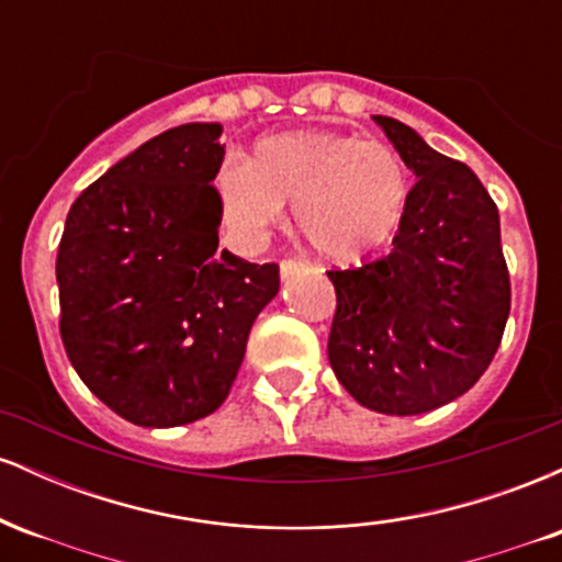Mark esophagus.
<instances>
[{"label":"esophagus","instance_id":"34e87169","mask_svg":"<svg viewBox=\"0 0 562 562\" xmlns=\"http://www.w3.org/2000/svg\"><path fill=\"white\" fill-rule=\"evenodd\" d=\"M303 269H306V263H303V261H295V259H285V261H280V272H282V280H290V277L301 274Z\"/></svg>","mask_w":562,"mask_h":562}]
</instances>
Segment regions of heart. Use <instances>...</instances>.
Wrapping results in <instances>:
<instances>
[{
	"mask_svg": "<svg viewBox=\"0 0 562 562\" xmlns=\"http://www.w3.org/2000/svg\"><path fill=\"white\" fill-rule=\"evenodd\" d=\"M218 214L232 240L254 248L285 216L325 261L353 263L393 240L409 209L404 158L378 139L288 132L256 142L250 160L227 156L216 171Z\"/></svg>",
	"mask_w": 562,
	"mask_h": 562,
	"instance_id": "heart-1",
	"label": "heart"
}]
</instances>
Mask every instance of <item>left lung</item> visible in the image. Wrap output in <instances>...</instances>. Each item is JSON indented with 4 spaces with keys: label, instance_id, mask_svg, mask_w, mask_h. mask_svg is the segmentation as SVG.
I'll list each match as a JSON object with an SVG mask.
<instances>
[{
    "label": "left lung",
    "instance_id": "obj_1",
    "mask_svg": "<svg viewBox=\"0 0 562 562\" xmlns=\"http://www.w3.org/2000/svg\"><path fill=\"white\" fill-rule=\"evenodd\" d=\"M415 171L409 209L389 254L330 269L335 378L367 409L423 415L473 389L492 364L509 314L499 211L481 179L372 115Z\"/></svg>",
    "mask_w": 562,
    "mask_h": 562
}]
</instances>
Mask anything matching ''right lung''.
<instances>
[{
  "mask_svg": "<svg viewBox=\"0 0 562 562\" xmlns=\"http://www.w3.org/2000/svg\"><path fill=\"white\" fill-rule=\"evenodd\" d=\"M218 137V124H184L147 139L76 198L57 248L70 364L142 428L216 412L280 290L277 263L216 250Z\"/></svg>",
  "mask_w": 562,
  "mask_h": 562,
  "instance_id": "add662e5",
  "label": "right lung"
}]
</instances>
